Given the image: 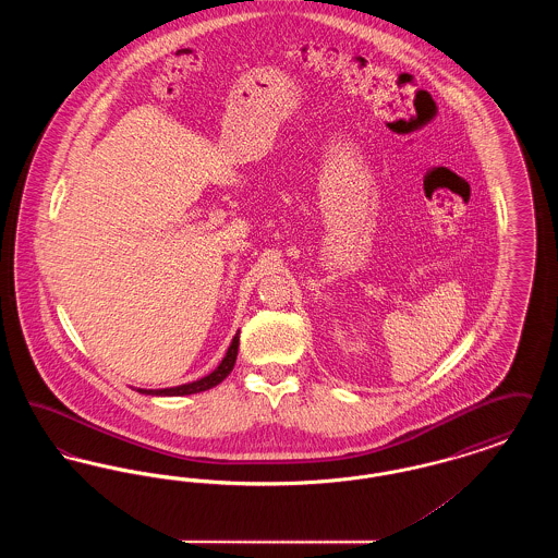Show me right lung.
Listing matches in <instances>:
<instances>
[{"instance_id": "obj_1", "label": "right lung", "mask_w": 558, "mask_h": 558, "mask_svg": "<svg viewBox=\"0 0 558 558\" xmlns=\"http://www.w3.org/2000/svg\"><path fill=\"white\" fill-rule=\"evenodd\" d=\"M239 341L240 332H236L234 339H232V345L228 347L226 357L221 360V364H219L211 374H207V376H203V378H198V380H194V383L180 385V387H169V389H137V391L144 393V396H167V398H175V396H192V393H201V391L213 389L215 385H219V383L232 372V368H234L236 355H239Z\"/></svg>"}]
</instances>
